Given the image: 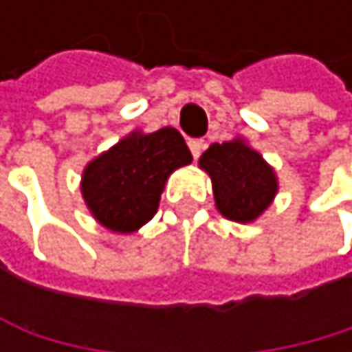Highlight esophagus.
<instances>
[{
	"mask_svg": "<svg viewBox=\"0 0 352 352\" xmlns=\"http://www.w3.org/2000/svg\"><path fill=\"white\" fill-rule=\"evenodd\" d=\"M188 145H190L192 156L198 160V158H200V154H202V150H205V141H202V139H190V141H188Z\"/></svg>",
	"mask_w": 352,
	"mask_h": 352,
	"instance_id": "1",
	"label": "esophagus"
}]
</instances>
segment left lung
Wrapping results in <instances>:
<instances>
[{
	"label": "left lung",
	"mask_w": 352,
	"mask_h": 352,
	"mask_svg": "<svg viewBox=\"0 0 352 352\" xmlns=\"http://www.w3.org/2000/svg\"><path fill=\"white\" fill-rule=\"evenodd\" d=\"M198 164L211 177L217 211L232 221L258 219L276 196L274 168L241 137L209 145Z\"/></svg>",
	"instance_id": "1"
}]
</instances>
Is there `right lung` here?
Wrapping results in <instances>:
<instances>
[{
    "instance_id": "add662e5",
    "label": "right lung",
    "mask_w": 352,
    "mask_h": 352,
    "mask_svg": "<svg viewBox=\"0 0 352 352\" xmlns=\"http://www.w3.org/2000/svg\"><path fill=\"white\" fill-rule=\"evenodd\" d=\"M190 162L192 154L179 131H135L86 164L84 202L101 226L131 234L156 215L168 175Z\"/></svg>"
}]
</instances>
